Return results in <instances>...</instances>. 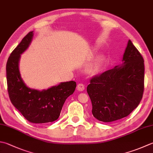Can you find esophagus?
Wrapping results in <instances>:
<instances>
[{
  "mask_svg": "<svg viewBox=\"0 0 153 153\" xmlns=\"http://www.w3.org/2000/svg\"><path fill=\"white\" fill-rule=\"evenodd\" d=\"M77 89L79 91H83L85 89V85L82 83H78V84H77Z\"/></svg>",
  "mask_w": 153,
  "mask_h": 153,
  "instance_id": "esophagus-1",
  "label": "esophagus"
}]
</instances>
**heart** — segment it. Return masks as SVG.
Segmentation results:
<instances>
[{
    "mask_svg": "<svg viewBox=\"0 0 153 153\" xmlns=\"http://www.w3.org/2000/svg\"><path fill=\"white\" fill-rule=\"evenodd\" d=\"M103 62V57H99L97 58V59L95 62L94 63V64L91 65V66H89V71H90V72H94V71H97L99 70V68L101 66V65L102 64V63Z\"/></svg>",
    "mask_w": 153,
    "mask_h": 153,
    "instance_id": "obj_1",
    "label": "heart"
}]
</instances>
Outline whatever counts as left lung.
<instances>
[{"label": "left lung", "mask_w": 153, "mask_h": 153, "mask_svg": "<svg viewBox=\"0 0 153 153\" xmlns=\"http://www.w3.org/2000/svg\"><path fill=\"white\" fill-rule=\"evenodd\" d=\"M123 64L93 76L87 91L92 113L99 121H115L137 108L144 91V59L130 40L123 55Z\"/></svg>", "instance_id": "8db88e82"}]
</instances>
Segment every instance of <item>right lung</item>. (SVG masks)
<instances>
[{"label": "right lung", "instance_id": "1", "mask_svg": "<svg viewBox=\"0 0 153 153\" xmlns=\"http://www.w3.org/2000/svg\"><path fill=\"white\" fill-rule=\"evenodd\" d=\"M33 31L23 38L8 59L7 89L11 103L27 121L32 123H46L58 119L66 99L76 87L74 81L61 83L42 91L28 88L21 78L19 69L20 54L28 48Z\"/></svg>", "mask_w": 153, "mask_h": 153}]
</instances>
